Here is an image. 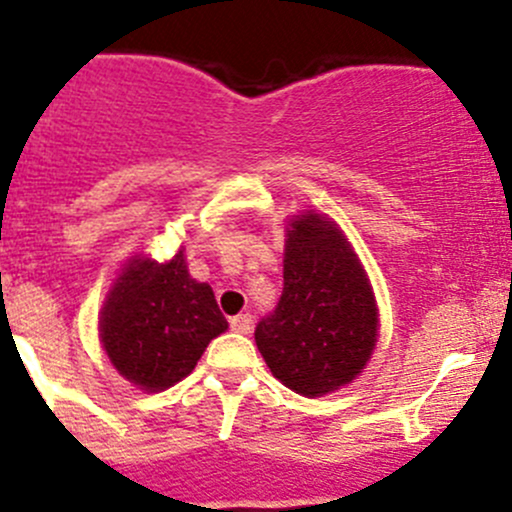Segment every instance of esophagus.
<instances>
[{
  "label": "esophagus",
  "mask_w": 512,
  "mask_h": 512,
  "mask_svg": "<svg viewBox=\"0 0 512 512\" xmlns=\"http://www.w3.org/2000/svg\"><path fill=\"white\" fill-rule=\"evenodd\" d=\"M230 327L235 332H240V335H247L252 330V315L250 312H240V315L230 317Z\"/></svg>",
  "instance_id": "esophagus-1"
}]
</instances>
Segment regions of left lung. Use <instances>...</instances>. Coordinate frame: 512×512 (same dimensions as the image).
I'll list each match as a JSON object with an SVG mask.
<instances>
[{"instance_id":"left-lung-1","label":"left lung","mask_w":512,"mask_h":512,"mask_svg":"<svg viewBox=\"0 0 512 512\" xmlns=\"http://www.w3.org/2000/svg\"><path fill=\"white\" fill-rule=\"evenodd\" d=\"M282 275L275 310L255 327L257 350L282 385L317 398L347 385L370 360L375 297L345 235L312 212L287 230Z\"/></svg>"}]
</instances>
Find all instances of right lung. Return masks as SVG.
I'll use <instances>...</instances> for the list:
<instances>
[{
    "label": "right lung",
    "instance_id": "add662e5",
    "mask_svg": "<svg viewBox=\"0 0 512 512\" xmlns=\"http://www.w3.org/2000/svg\"><path fill=\"white\" fill-rule=\"evenodd\" d=\"M227 330L215 292L192 280L185 257L132 260L102 307V345L119 375L165 390L195 370L212 337Z\"/></svg>",
    "mask_w": 512,
    "mask_h": 512
}]
</instances>
